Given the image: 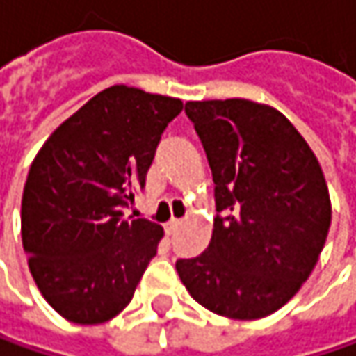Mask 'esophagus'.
<instances>
[{
	"instance_id": "obj_1",
	"label": "esophagus",
	"mask_w": 356,
	"mask_h": 356,
	"mask_svg": "<svg viewBox=\"0 0 356 356\" xmlns=\"http://www.w3.org/2000/svg\"><path fill=\"white\" fill-rule=\"evenodd\" d=\"M179 225H181L179 219H171L169 223H165V231H167V235H173V233L179 229Z\"/></svg>"
}]
</instances>
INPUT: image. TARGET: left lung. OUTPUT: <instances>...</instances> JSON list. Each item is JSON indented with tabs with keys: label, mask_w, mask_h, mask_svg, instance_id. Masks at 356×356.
<instances>
[{
	"label": "left lung",
	"mask_w": 356,
	"mask_h": 356,
	"mask_svg": "<svg viewBox=\"0 0 356 356\" xmlns=\"http://www.w3.org/2000/svg\"><path fill=\"white\" fill-rule=\"evenodd\" d=\"M215 181L209 247L177 261L181 283L215 315L255 321L289 302L331 227L321 163L279 109L251 99L187 101Z\"/></svg>",
	"instance_id": "8db88e82"
}]
</instances>
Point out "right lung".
<instances>
[{"label":"right lung","mask_w":356,"mask_h":356,"mask_svg":"<svg viewBox=\"0 0 356 356\" xmlns=\"http://www.w3.org/2000/svg\"><path fill=\"white\" fill-rule=\"evenodd\" d=\"M183 101L113 86L67 117L39 149L22 197V241L43 299L63 318L99 325L133 299L163 227L123 207L145 185Z\"/></svg>","instance_id":"obj_1"}]
</instances>
